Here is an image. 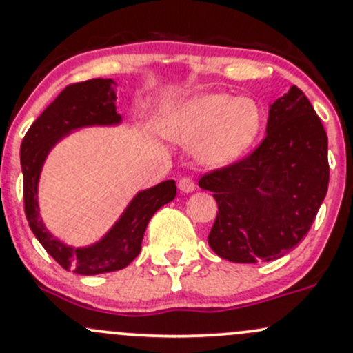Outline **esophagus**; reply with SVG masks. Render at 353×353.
<instances>
[{
	"instance_id": "esophagus-1",
	"label": "esophagus",
	"mask_w": 353,
	"mask_h": 353,
	"mask_svg": "<svg viewBox=\"0 0 353 353\" xmlns=\"http://www.w3.org/2000/svg\"><path fill=\"white\" fill-rule=\"evenodd\" d=\"M177 186H179V189L183 192H192L196 189V184H194V181L191 179V177H181L179 179V184H177Z\"/></svg>"
}]
</instances>
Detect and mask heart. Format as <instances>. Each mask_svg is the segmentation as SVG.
Segmentation results:
<instances>
[{
  "label": "heart",
  "mask_w": 353,
  "mask_h": 353,
  "mask_svg": "<svg viewBox=\"0 0 353 353\" xmlns=\"http://www.w3.org/2000/svg\"><path fill=\"white\" fill-rule=\"evenodd\" d=\"M264 120V110L255 99L220 92L183 103L165 114L162 125L170 140L183 145L199 143V159L208 165L221 167L250 150Z\"/></svg>",
  "instance_id": "1"
}]
</instances>
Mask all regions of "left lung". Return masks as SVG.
I'll return each mask as SVG.
<instances>
[{
    "label": "left lung",
    "mask_w": 353,
    "mask_h": 353,
    "mask_svg": "<svg viewBox=\"0 0 353 353\" xmlns=\"http://www.w3.org/2000/svg\"><path fill=\"white\" fill-rule=\"evenodd\" d=\"M265 132L250 155L199 179L218 203L208 243L230 262H269L292 250L328 191V137L301 89L270 105Z\"/></svg>",
    "instance_id": "obj_1"
}]
</instances>
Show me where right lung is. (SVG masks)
<instances>
[{
	"label": "right lung",
	"instance_id": "add662e5",
	"mask_svg": "<svg viewBox=\"0 0 353 353\" xmlns=\"http://www.w3.org/2000/svg\"><path fill=\"white\" fill-rule=\"evenodd\" d=\"M113 86V79L101 77L70 84L33 121L20 148L25 214L30 228L59 265L81 276L125 269L142 250L143 233L155 211L176 198L172 179L140 191L110 232L89 247H69L43 225L39 210V179L47 155L72 130L120 123Z\"/></svg>",
	"mask_w": 353,
	"mask_h": 353
}]
</instances>
